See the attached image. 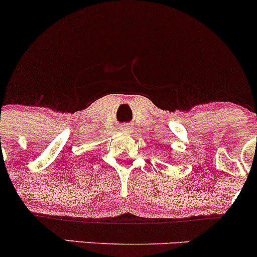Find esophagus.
<instances>
[{
	"instance_id": "esophagus-1",
	"label": "esophagus",
	"mask_w": 257,
	"mask_h": 257,
	"mask_svg": "<svg viewBox=\"0 0 257 257\" xmlns=\"http://www.w3.org/2000/svg\"><path fill=\"white\" fill-rule=\"evenodd\" d=\"M122 132H125V133L131 132V128H129L128 125H124V126H122Z\"/></svg>"
}]
</instances>
